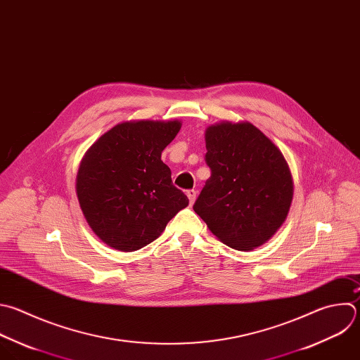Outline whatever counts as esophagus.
Here are the masks:
<instances>
[{
	"mask_svg": "<svg viewBox=\"0 0 360 360\" xmlns=\"http://www.w3.org/2000/svg\"><path fill=\"white\" fill-rule=\"evenodd\" d=\"M186 196H188V199H189V203L192 205V203L195 202V199H196V191H195V189H188V191H186Z\"/></svg>",
	"mask_w": 360,
	"mask_h": 360,
	"instance_id": "esophagus-1",
	"label": "esophagus"
}]
</instances>
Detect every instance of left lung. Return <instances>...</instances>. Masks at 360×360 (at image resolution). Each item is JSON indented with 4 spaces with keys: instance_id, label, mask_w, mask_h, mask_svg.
I'll use <instances>...</instances> for the list:
<instances>
[{
    "instance_id": "1",
    "label": "left lung",
    "mask_w": 360,
    "mask_h": 360,
    "mask_svg": "<svg viewBox=\"0 0 360 360\" xmlns=\"http://www.w3.org/2000/svg\"><path fill=\"white\" fill-rule=\"evenodd\" d=\"M210 178L193 210L220 242L236 250L262 246L287 217L292 176L281 151L250 123L206 130Z\"/></svg>"
}]
</instances>
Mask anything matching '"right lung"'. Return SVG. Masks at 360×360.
<instances>
[{
  "label": "right lung",
  "instance_id": "obj_1",
  "mask_svg": "<svg viewBox=\"0 0 360 360\" xmlns=\"http://www.w3.org/2000/svg\"><path fill=\"white\" fill-rule=\"evenodd\" d=\"M179 122L117 124L86 153L76 179L83 214L112 249L139 250L162 233L189 200L174 186L161 153Z\"/></svg>",
  "mask_w": 360,
  "mask_h": 360
}]
</instances>
